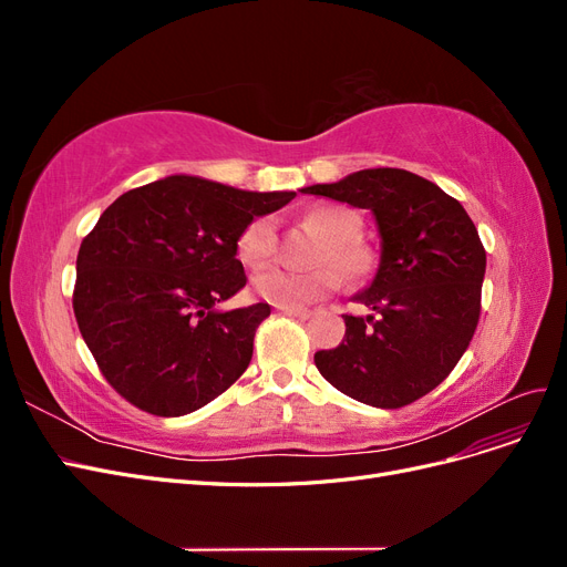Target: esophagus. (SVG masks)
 Segmentation results:
<instances>
[{
  "label": "esophagus",
  "instance_id": "obj_1",
  "mask_svg": "<svg viewBox=\"0 0 567 567\" xmlns=\"http://www.w3.org/2000/svg\"><path fill=\"white\" fill-rule=\"evenodd\" d=\"M277 310L286 317H293V319H310L312 317V312L302 310V307H277Z\"/></svg>",
  "mask_w": 567,
  "mask_h": 567
}]
</instances>
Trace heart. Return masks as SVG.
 I'll return each mask as SVG.
<instances>
[{
    "label": "heart",
    "instance_id": "b5f03b06",
    "mask_svg": "<svg viewBox=\"0 0 567 567\" xmlns=\"http://www.w3.org/2000/svg\"><path fill=\"white\" fill-rule=\"evenodd\" d=\"M307 225L326 241L317 265H331L334 269L321 267L310 274H298L284 267H267L252 277L255 293L262 300L277 307H307L333 293L340 284L336 271H340L348 281H362L373 271L371 250L354 241L359 229H362V221L350 208L317 205L307 213ZM274 246H277L274 221L269 217H257L238 236L236 252L244 265L260 267L271 257Z\"/></svg>",
    "mask_w": 567,
    "mask_h": 567
}]
</instances>
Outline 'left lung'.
<instances>
[{
	"label": "left lung",
	"instance_id": "obj_1",
	"mask_svg": "<svg viewBox=\"0 0 567 567\" xmlns=\"http://www.w3.org/2000/svg\"><path fill=\"white\" fill-rule=\"evenodd\" d=\"M371 210L381 257L352 300L373 315H346V338L315 354L319 373L348 398L400 409L437 388L466 352L480 319L487 255L463 205L398 167L359 169L300 188Z\"/></svg>",
	"mask_w": 567,
	"mask_h": 567
}]
</instances>
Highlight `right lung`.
<instances>
[{
	"instance_id": "add662e5",
	"label": "right lung",
	"mask_w": 567,
	"mask_h": 567,
	"mask_svg": "<svg viewBox=\"0 0 567 567\" xmlns=\"http://www.w3.org/2000/svg\"><path fill=\"white\" fill-rule=\"evenodd\" d=\"M296 192L173 175L115 198L78 252L73 310L106 381L156 416L213 402L252 357L271 307L219 310L246 286L236 241Z\"/></svg>"
}]
</instances>
